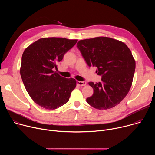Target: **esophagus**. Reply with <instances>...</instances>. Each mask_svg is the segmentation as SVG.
I'll list each match as a JSON object with an SVG mask.
<instances>
[{
  "label": "esophagus",
  "instance_id": "1",
  "mask_svg": "<svg viewBox=\"0 0 155 155\" xmlns=\"http://www.w3.org/2000/svg\"><path fill=\"white\" fill-rule=\"evenodd\" d=\"M77 84L79 86H85L86 84V81H77Z\"/></svg>",
  "mask_w": 155,
  "mask_h": 155
}]
</instances>
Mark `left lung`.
I'll return each mask as SVG.
<instances>
[{
	"label": "left lung",
	"mask_w": 155,
	"mask_h": 155,
	"mask_svg": "<svg viewBox=\"0 0 155 155\" xmlns=\"http://www.w3.org/2000/svg\"><path fill=\"white\" fill-rule=\"evenodd\" d=\"M87 64L96 67L101 82L89 84L94 90L86 102L99 110H107L119 104L131 87L136 61L130 49L121 41L107 37L80 40L77 43Z\"/></svg>",
	"instance_id": "1"
}]
</instances>
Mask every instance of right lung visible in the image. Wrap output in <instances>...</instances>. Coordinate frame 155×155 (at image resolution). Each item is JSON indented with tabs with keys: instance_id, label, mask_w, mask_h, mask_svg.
Here are the masks:
<instances>
[{
	"instance_id": "right-lung-1",
	"label": "right lung",
	"mask_w": 155,
	"mask_h": 155,
	"mask_svg": "<svg viewBox=\"0 0 155 155\" xmlns=\"http://www.w3.org/2000/svg\"><path fill=\"white\" fill-rule=\"evenodd\" d=\"M77 40L41 38L24 51L21 59V77L31 99L39 106L54 110L67 103L77 81L61 77L53 68Z\"/></svg>"
}]
</instances>
